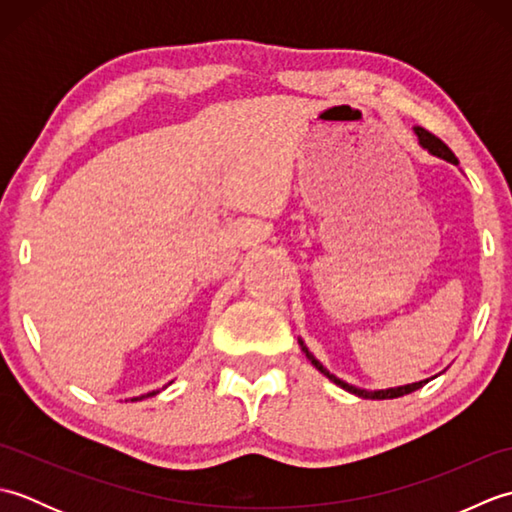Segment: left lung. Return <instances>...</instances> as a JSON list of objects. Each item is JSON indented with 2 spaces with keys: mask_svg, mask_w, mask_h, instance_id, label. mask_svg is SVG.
Instances as JSON below:
<instances>
[{
  "mask_svg": "<svg viewBox=\"0 0 512 512\" xmlns=\"http://www.w3.org/2000/svg\"><path fill=\"white\" fill-rule=\"evenodd\" d=\"M413 132H416V136H418V140H420V145L429 151V154H433V156H438V158H442V160H447V162H451V165H458V158H455V154L453 151L442 143L440 138H436L433 134H429L427 129H422V127H413ZM299 345H301V352L308 356V361L319 369V372L323 374V376H328L334 385H339V387H343L345 391H350V394H354V396H358V398H367V400H389V398H400V396H407V394H411V391H416V389H420V387H424L429 383V378L427 380H420V383H411V385H400V387H389V389H374V391H367V389H361V387H354V385H350V383H345V380H341V378H336L334 374H330L328 369H325L317 358H314V354L308 350L306 347V343H303L301 339H299Z\"/></svg>",
  "mask_w": 512,
  "mask_h": 512,
  "instance_id": "left-lung-1",
  "label": "left lung"
}]
</instances>
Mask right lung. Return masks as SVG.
Here are the masks:
<instances>
[{
  "label": "right lung",
  "mask_w": 512,
  "mask_h": 512,
  "mask_svg": "<svg viewBox=\"0 0 512 512\" xmlns=\"http://www.w3.org/2000/svg\"><path fill=\"white\" fill-rule=\"evenodd\" d=\"M167 387V385H165ZM165 387H162V389H165ZM158 394V389L156 391H149V394H143V396H136V398H132V400H143V398H149V396H156Z\"/></svg>",
  "instance_id": "1"
}]
</instances>
